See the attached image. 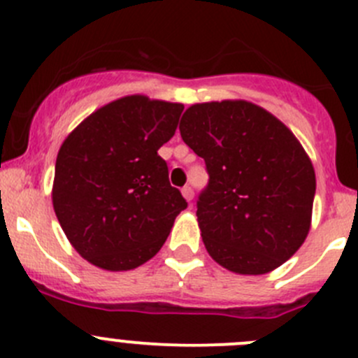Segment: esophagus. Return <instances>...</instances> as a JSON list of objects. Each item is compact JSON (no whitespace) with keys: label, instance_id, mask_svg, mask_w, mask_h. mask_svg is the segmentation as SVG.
<instances>
[{"label":"esophagus","instance_id":"1","mask_svg":"<svg viewBox=\"0 0 358 358\" xmlns=\"http://www.w3.org/2000/svg\"><path fill=\"white\" fill-rule=\"evenodd\" d=\"M182 194H183V197H185L187 201H192L194 199V189L190 185H185L182 189Z\"/></svg>","mask_w":358,"mask_h":358}]
</instances>
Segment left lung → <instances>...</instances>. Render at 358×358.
I'll return each mask as SVG.
<instances>
[{"mask_svg": "<svg viewBox=\"0 0 358 358\" xmlns=\"http://www.w3.org/2000/svg\"><path fill=\"white\" fill-rule=\"evenodd\" d=\"M180 135L209 175L197 199L209 256L243 275L287 262L308 236L315 197L312 161L291 129L255 103L223 100L189 107Z\"/></svg>", "mask_w": 358, "mask_h": 358, "instance_id": "1", "label": "left lung"}]
</instances>
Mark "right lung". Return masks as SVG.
I'll return each instance as SVG.
<instances>
[{"instance_id": "1", "label": "right lung", "mask_w": 358, "mask_h": 358, "mask_svg": "<svg viewBox=\"0 0 358 358\" xmlns=\"http://www.w3.org/2000/svg\"><path fill=\"white\" fill-rule=\"evenodd\" d=\"M182 103L131 95L90 114L64 140L53 209L69 243L99 268L149 262L187 208L157 150L175 135Z\"/></svg>"}]
</instances>
